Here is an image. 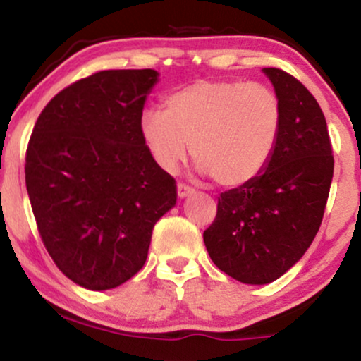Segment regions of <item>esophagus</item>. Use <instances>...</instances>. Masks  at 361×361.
<instances>
[{
  "instance_id": "34e87169",
  "label": "esophagus",
  "mask_w": 361,
  "mask_h": 361,
  "mask_svg": "<svg viewBox=\"0 0 361 361\" xmlns=\"http://www.w3.org/2000/svg\"><path fill=\"white\" fill-rule=\"evenodd\" d=\"M176 192H178V198H181V200H183V198L190 197V195L193 193V188H192V186H188V185L180 183L176 186Z\"/></svg>"
}]
</instances>
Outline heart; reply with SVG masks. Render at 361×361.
<instances>
[{
    "label": "heart",
    "instance_id": "1",
    "mask_svg": "<svg viewBox=\"0 0 361 361\" xmlns=\"http://www.w3.org/2000/svg\"><path fill=\"white\" fill-rule=\"evenodd\" d=\"M140 137L157 166L175 171L192 151L198 171L221 186L263 173L281 130L279 94L259 82H192L169 93L163 110H144Z\"/></svg>",
    "mask_w": 361,
    "mask_h": 361
}]
</instances>
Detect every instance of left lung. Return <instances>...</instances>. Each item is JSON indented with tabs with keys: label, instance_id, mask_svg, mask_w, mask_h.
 I'll return each mask as SVG.
<instances>
[{
	"label": "left lung",
	"instance_id": "left-lung-1",
	"mask_svg": "<svg viewBox=\"0 0 361 361\" xmlns=\"http://www.w3.org/2000/svg\"><path fill=\"white\" fill-rule=\"evenodd\" d=\"M281 103V130L270 163L250 183L224 192L204 233L215 267L247 285L280 279L309 250L333 181V149L324 114L309 90L264 68Z\"/></svg>",
	"mask_w": 361,
	"mask_h": 361
}]
</instances>
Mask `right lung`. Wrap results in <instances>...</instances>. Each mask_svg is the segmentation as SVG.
Here are the masks:
<instances>
[{
    "label": "right lung",
    "mask_w": 361,
    "mask_h": 361,
    "mask_svg": "<svg viewBox=\"0 0 361 361\" xmlns=\"http://www.w3.org/2000/svg\"><path fill=\"white\" fill-rule=\"evenodd\" d=\"M154 69L94 73L57 93L32 132L25 181L57 268L88 290L144 267L154 224L176 205L175 180L140 137Z\"/></svg>",
    "instance_id": "add662e5"
}]
</instances>
